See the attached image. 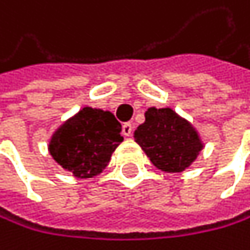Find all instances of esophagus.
I'll return each mask as SVG.
<instances>
[{"instance_id": "obj_1", "label": "esophagus", "mask_w": 250, "mask_h": 250, "mask_svg": "<svg viewBox=\"0 0 250 250\" xmlns=\"http://www.w3.org/2000/svg\"><path fill=\"white\" fill-rule=\"evenodd\" d=\"M132 132H133V126H132V124L130 123H124L123 124V135L124 137H130Z\"/></svg>"}]
</instances>
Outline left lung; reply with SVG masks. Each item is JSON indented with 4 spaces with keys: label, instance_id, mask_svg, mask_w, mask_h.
<instances>
[{
    "label": "left lung",
    "instance_id": "obj_1",
    "mask_svg": "<svg viewBox=\"0 0 250 250\" xmlns=\"http://www.w3.org/2000/svg\"><path fill=\"white\" fill-rule=\"evenodd\" d=\"M135 141L153 166L164 172H183L203 149L195 129L172 109L150 107L135 132Z\"/></svg>",
    "mask_w": 250,
    "mask_h": 250
}]
</instances>
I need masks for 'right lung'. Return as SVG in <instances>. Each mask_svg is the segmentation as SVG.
I'll use <instances>...</instances> for the list:
<instances>
[{
  "instance_id": "obj_1",
  "label": "right lung",
  "mask_w": 250,
  "mask_h": 250,
  "mask_svg": "<svg viewBox=\"0 0 250 250\" xmlns=\"http://www.w3.org/2000/svg\"><path fill=\"white\" fill-rule=\"evenodd\" d=\"M121 124L113 113L84 107L57 130L49 150L53 160L75 177L89 178L107 166L123 141Z\"/></svg>"
}]
</instances>
